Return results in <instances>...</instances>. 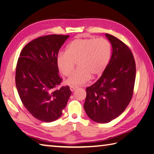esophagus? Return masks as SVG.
<instances>
[{
	"mask_svg": "<svg viewBox=\"0 0 154 154\" xmlns=\"http://www.w3.org/2000/svg\"><path fill=\"white\" fill-rule=\"evenodd\" d=\"M70 90L71 91H73L74 90H75V89L77 88L76 87H74V86H70Z\"/></svg>",
	"mask_w": 154,
	"mask_h": 154,
	"instance_id": "1",
	"label": "esophagus"
}]
</instances>
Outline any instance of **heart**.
Returning <instances> with one entry per match:
<instances>
[{"instance_id": "heart-1", "label": "heart", "mask_w": 154, "mask_h": 154, "mask_svg": "<svg viewBox=\"0 0 154 154\" xmlns=\"http://www.w3.org/2000/svg\"><path fill=\"white\" fill-rule=\"evenodd\" d=\"M112 46L104 38H76L67 46L66 52L57 56V65L63 75L70 76L77 63L79 68L67 80L69 85H82L92 77L101 75L109 62Z\"/></svg>"}]
</instances>
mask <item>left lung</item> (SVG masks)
<instances>
[{
    "label": "left lung",
    "mask_w": 154,
    "mask_h": 154,
    "mask_svg": "<svg viewBox=\"0 0 154 154\" xmlns=\"http://www.w3.org/2000/svg\"><path fill=\"white\" fill-rule=\"evenodd\" d=\"M106 36L112 46L109 62L102 76L86 88L84 108L96 123H106L119 116L133 97L136 63L130 48L112 35Z\"/></svg>",
    "instance_id": "1"
}]
</instances>
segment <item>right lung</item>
<instances>
[{"label": "right lung", "mask_w": 154, "mask_h": 154, "mask_svg": "<svg viewBox=\"0 0 154 154\" xmlns=\"http://www.w3.org/2000/svg\"><path fill=\"white\" fill-rule=\"evenodd\" d=\"M69 35H49L29 42L21 51L16 69V85L29 112L42 122L62 116L71 94L69 86L58 88L57 56Z\"/></svg>", "instance_id": "1"}]
</instances>
